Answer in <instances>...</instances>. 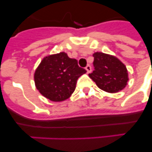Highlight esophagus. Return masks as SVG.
<instances>
[{
    "label": "esophagus",
    "mask_w": 152,
    "mask_h": 152,
    "mask_svg": "<svg viewBox=\"0 0 152 152\" xmlns=\"http://www.w3.org/2000/svg\"><path fill=\"white\" fill-rule=\"evenodd\" d=\"M85 69L87 70V73H88V74L91 73V65H89V64L86 66Z\"/></svg>",
    "instance_id": "esophagus-1"
}]
</instances>
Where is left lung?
I'll list each match as a JSON object with an SVG mask.
<instances>
[{
	"instance_id": "obj_1",
	"label": "left lung",
	"mask_w": 152,
	"mask_h": 152,
	"mask_svg": "<svg viewBox=\"0 0 152 152\" xmlns=\"http://www.w3.org/2000/svg\"><path fill=\"white\" fill-rule=\"evenodd\" d=\"M94 56V70L89 77L100 89L109 93H116L126 87L129 80L127 69L116 57L102 52Z\"/></svg>"
}]
</instances>
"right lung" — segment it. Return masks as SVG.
Listing matches in <instances>:
<instances>
[{"label":"right lung","mask_w":152,"mask_h":152,"mask_svg":"<svg viewBox=\"0 0 152 152\" xmlns=\"http://www.w3.org/2000/svg\"><path fill=\"white\" fill-rule=\"evenodd\" d=\"M77 61L64 52L44 58L36 70L34 80L40 94L52 101H63L72 94L80 76L86 73Z\"/></svg>","instance_id":"obj_1"}]
</instances>
